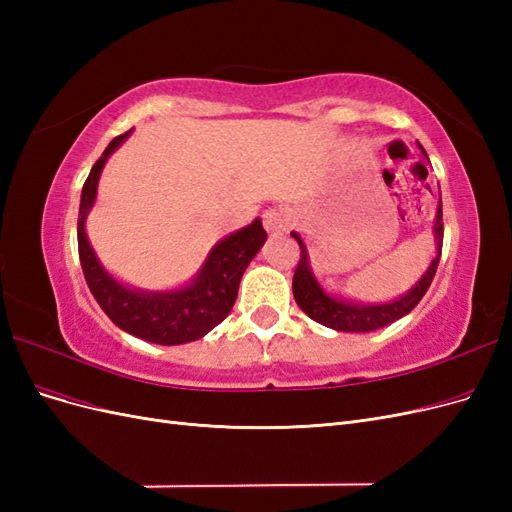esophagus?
<instances>
[{
	"label": "esophagus",
	"mask_w": 512,
	"mask_h": 512,
	"mask_svg": "<svg viewBox=\"0 0 512 512\" xmlns=\"http://www.w3.org/2000/svg\"><path fill=\"white\" fill-rule=\"evenodd\" d=\"M262 218H265L262 222H265V228L271 232V235H282V232L288 228V215L282 207L267 209Z\"/></svg>",
	"instance_id": "esophagus-1"
}]
</instances>
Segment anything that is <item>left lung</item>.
<instances>
[{
	"mask_svg": "<svg viewBox=\"0 0 512 512\" xmlns=\"http://www.w3.org/2000/svg\"><path fill=\"white\" fill-rule=\"evenodd\" d=\"M421 147L423 156L427 158V153L423 149V145L418 143ZM423 168V175L427 177V168L423 166V162H418ZM433 235H436V245H438V256L431 260V265L427 269V273L418 280V284L404 294V297H399L397 301L391 303H382V305H359V303H348V301H339L331 294L324 292L320 288V284L316 282V277L309 269V260H307V247L301 241V237L297 232H292V237L297 239L299 247H301V258H299V265L294 269V277H292V292H294V301L299 303V307L303 312L324 324V327L335 329V331H346V333H369V331H376L386 327V324H391L399 318H404L406 314H410L412 309L418 305L425 297V292L429 290L431 282H433V275H436L438 269V262H440V254H442V239H444V224H442V198H440V205H438V215H436V226H433Z\"/></svg>",
	"mask_w": 512,
	"mask_h": 512,
	"instance_id": "8db88e82",
	"label": "left lung"
}]
</instances>
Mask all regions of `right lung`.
Returning <instances> with one entry per match:
<instances>
[{"mask_svg":"<svg viewBox=\"0 0 512 512\" xmlns=\"http://www.w3.org/2000/svg\"><path fill=\"white\" fill-rule=\"evenodd\" d=\"M130 132L119 134L108 143L83 185L76 235H79V258L85 282L98 305L104 309V314L119 329L141 337L145 342L162 346L188 344L207 335L230 314L232 305L237 301L241 275L265 243L267 230L262 228L260 220H256L220 241L211 250L196 280L181 290L138 292L121 286L102 269L94 250H91L85 235V218L96 200L104 162Z\"/></svg>","mask_w":512,"mask_h":512,"instance_id":"right-lung-1","label":"right lung"}]
</instances>
